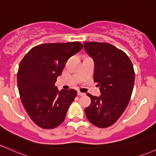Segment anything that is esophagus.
Listing matches in <instances>:
<instances>
[{"mask_svg":"<svg viewBox=\"0 0 156 156\" xmlns=\"http://www.w3.org/2000/svg\"><path fill=\"white\" fill-rule=\"evenodd\" d=\"M78 95H80V96H81V95H84V93H82V92L78 91Z\"/></svg>","mask_w":156,"mask_h":156,"instance_id":"34e87169","label":"esophagus"}]
</instances>
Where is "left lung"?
I'll return each mask as SVG.
<instances>
[{
    "label": "left lung",
    "mask_w": 156,
    "mask_h": 156,
    "mask_svg": "<svg viewBox=\"0 0 156 156\" xmlns=\"http://www.w3.org/2000/svg\"><path fill=\"white\" fill-rule=\"evenodd\" d=\"M84 50L95 63L94 81L99 97L87 95L91 104L85 108L90 123L100 128L112 125L129 104L135 81L133 64L126 54L107 43L84 42Z\"/></svg>",
    "instance_id": "1"
}]
</instances>
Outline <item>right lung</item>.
Wrapping results in <instances>:
<instances>
[{
	"label": "right lung",
	"mask_w": 156,
	"mask_h": 156,
	"mask_svg": "<svg viewBox=\"0 0 156 156\" xmlns=\"http://www.w3.org/2000/svg\"><path fill=\"white\" fill-rule=\"evenodd\" d=\"M78 41L44 44L32 48L20 61L18 87L30 119L43 129H53L64 121L77 91L58 90L55 83L66 61L79 52Z\"/></svg>",
	"instance_id": "obj_1"
}]
</instances>
